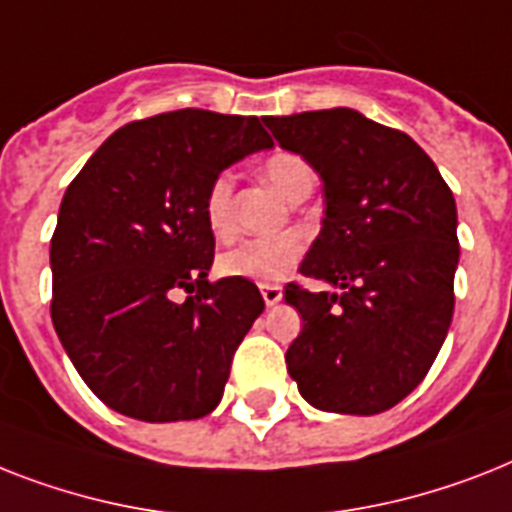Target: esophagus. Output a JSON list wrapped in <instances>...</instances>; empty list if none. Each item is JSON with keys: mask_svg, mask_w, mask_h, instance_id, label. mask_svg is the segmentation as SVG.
I'll return each instance as SVG.
<instances>
[{"mask_svg": "<svg viewBox=\"0 0 512 512\" xmlns=\"http://www.w3.org/2000/svg\"><path fill=\"white\" fill-rule=\"evenodd\" d=\"M260 292H263V299H265V305H268V307L278 305V302H281V297H284V289H281V286H276V284H263V286H260Z\"/></svg>", "mask_w": 512, "mask_h": 512, "instance_id": "1", "label": "esophagus"}]
</instances>
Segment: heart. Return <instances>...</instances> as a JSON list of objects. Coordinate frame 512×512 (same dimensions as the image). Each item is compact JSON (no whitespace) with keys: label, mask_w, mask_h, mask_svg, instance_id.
I'll return each instance as SVG.
<instances>
[{"label":"heart","mask_w":512,"mask_h":512,"mask_svg":"<svg viewBox=\"0 0 512 512\" xmlns=\"http://www.w3.org/2000/svg\"><path fill=\"white\" fill-rule=\"evenodd\" d=\"M263 176L276 186L286 199H297L302 191L313 189L315 173L305 157L294 152H276L263 162ZM205 220L207 228L218 239H228L236 228L234 205V176L220 173L210 181L205 194ZM305 255V239L299 234L260 236L244 239L236 247L226 249L218 257V270L223 276L249 278L257 284L281 281L294 270V265Z\"/></svg>","instance_id":"1"}]
</instances>
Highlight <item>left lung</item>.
Here are the masks:
<instances>
[{"mask_svg": "<svg viewBox=\"0 0 512 512\" xmlns=\"http://www.w3.org/2000/svg\"><path fill=\"white\" fill-rule=\"evenodd\" d=\"M265 126L321 176V234L299 273L334 286L286 284V305L302 315L286 350L289 376L318 410L384 413L421 384L450 331L455 197L410 136L350 107Z\"/></svg>", "mask_w": 512, "mask_h": 512, "instance_id": "left-lung-1", "label": "left lung"}]
</instances>
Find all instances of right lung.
<instances>
[{"label":"right lung","instance_id":"right-lung-1","mask_svg":"<svg viewBox=\"0 0 512 512\" xmlns=\"http://www.w3.org/2000/svg\"><path fill=\"white\" fill-rule=\"evenodd\" d=\"M270 147L257 118L162 112L118 128L65 191L49 249L52 323L115 413L170 423L218 407L265 302L247 278L207 281L205 194L228 165ZM176 291L190 297L176 303Z\"/></svg>","mask_w":512,"mask_h":512}]
</instances>
